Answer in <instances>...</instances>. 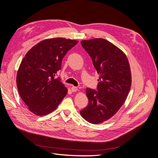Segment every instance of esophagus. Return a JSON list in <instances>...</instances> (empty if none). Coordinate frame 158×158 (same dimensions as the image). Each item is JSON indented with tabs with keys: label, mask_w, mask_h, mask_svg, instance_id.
I'll use <instances>...</instances> for the list:
<instances>
[{
	"label": "esophagus",
	"mask_w": 158,
	"mask_h": 158,
	"mask_svg": "<svg viewBox=\"0 0 158 158\" xmlns=\"http://www.w3.org/2000/svg\"><path fill=\"white\" fill-rule=\"evenodd\" d=\"M71 90H72V92H76V91L78 90V88L76 87V86H74V85H73V86L71 87Z\"/></svg>",
	"instance_id": "esophagus-1"
}]
</instances>
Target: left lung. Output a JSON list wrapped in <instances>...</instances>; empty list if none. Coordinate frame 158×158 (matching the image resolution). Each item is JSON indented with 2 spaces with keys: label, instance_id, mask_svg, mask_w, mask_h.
Wrapping results in <instances>:
<instances>
[{
  "label": "left lung",
  "instance_id": "1",
  "mask_svg": "<svg viewBox=\"0 0 158 158\" xmlns=\"http://www.w3.org/2000/svg\"><path fill=\"white\" fill-rule=\"evenodd\" d=\"M99 74L97 89L86 88L88 105L80 114L92 124L106 121L121 107L130 91L132 77L126 55L102 38L81 41Z\"/></svg>",
  "mask_w": 158,
  "mask_h": 158
}]
</instances>
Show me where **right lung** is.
<instances>
[{"instance_id":"right-lung-1","label":"right lung","mask_w":158,"mask_h":158,"mask_svg":"<svg viewBox=\"0 0 158 158\" xmlns=\"http://www.w3.org/2000/svg\"><path fill=\"white\" fill-rule=\"evenodd\" d=\"M78 42L62 37L45 40L23 57L16 76L17 88L23 102L36 115L53 111L67 94V88L55 76L66 52Z\"/></svg>"}]
</instances>
